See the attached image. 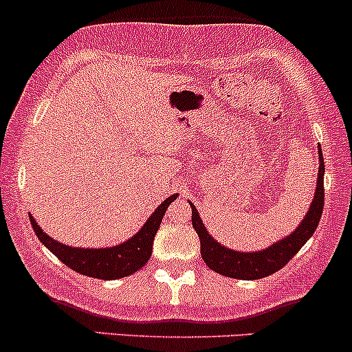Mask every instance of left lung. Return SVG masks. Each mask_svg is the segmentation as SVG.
<instances>
[{"instance_id":"1","label":"left lung","mask_w":352,"mask_h":352,"mask_svg":"<svg viewBox=\"0 0 352 352\" xmlns=\"http://www.w3.org/2000/svg\"><path fill=\"white\" fill-rule=\"evenodd\" d=\"M318 184H316L314 199H312L302 222L291 234L265 247V249L247 250L245 252V250H234L220 244L208 234L207 227L204 226L194 204L188 202L192 207V226H194L200 239V256H202L207 267L215 270L217 274H222V276L232 277V279L256 280L283 269L299 252L300 247L306 244L318 229L324 208V158L320 145H318Z\"/></svg>"}]
</instances>
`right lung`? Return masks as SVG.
<instances>
[{
    "mask_svg": "<svg viewBox=\"0 0 352 352\" xmlns=\"http://www.w3.org/2000/svg\"><path fill=\"white\" fill-rule=\"evenodd\" d=\"M177 197H179V194H173L168 199H165L152 212V215L146 219L144 227L137 234L126 239L122 244L111 247L90 249V247L67 245L43 232V229L38 226L32 214H30V222H32L34 234L38 235L41 244L48 250H52L69 269H73L78 274H83V276L95 277V279L113 280L137 272L138 269H142L148 262L150 256H152L153 239H155V234L158 227H160L162 219H164L165 210H167L170 204Z\"/></svg>",
    "mask_w": 352,
    "mask_h": 352,
    "instance_id": "1",
    "label": "right lung"
}]
</instances>
